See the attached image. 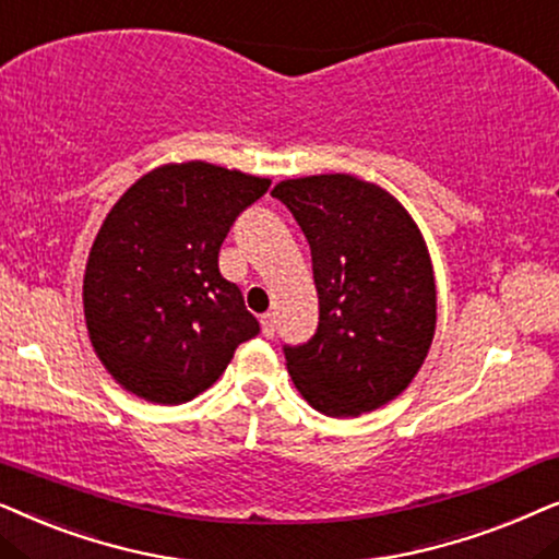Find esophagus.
<instances>
[{
	"mask_svg": "<svg viewBox=\"0 0 559 559\" xmlns=\"http://www.w3.org/2000/svg\"><path fill=\"white\" fill-rule=\"evenodd\" d=\"M260 326H263L265 337L271 340L273 334H275V317L273 314H263V317H260Z\"/></svg>",
	"mask_w": 559,
	"mask_h": 559,
	"instance_id": "esophagus-1",
	"label": "esophagus"
}]
</instances>
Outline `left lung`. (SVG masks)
<instances>
[{"label":"left lung","mask_w":559,"mask_h":559,"mask_svg":"<svg viewBox=\"0 0 559 559\" xmlns=\"http://www.w3.org/2000/svg\"><path fill=\"white\" fill-rule=\"evenodd\" d=\"M311 248L319 324L284 345L296 389L334 419L389 404L412 383L437 324L435 273L419 227L381 186L347 174L271 191Z\"/></svg>","instance_id":"8db88e82"}]
</instances>
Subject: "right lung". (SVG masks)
Masks as SVG:
<instances>
[{"instance_id": "1", "label": "right lung", "mask_w": 559, "mask_h": 559, "mask_svg": "<svg viewBox=\"0 0 559 559\" xmlns=\"http://www.w3.org/2000/svg\"><path fill=\"white\" fill-rule=\"evenodd\" d=\"M267 186L191 160L151 170L111 206L88 252L84 314L119 385L153 404H183L260 332L240 288L219 273V248Z\"/></svg>"}]
</instances>
